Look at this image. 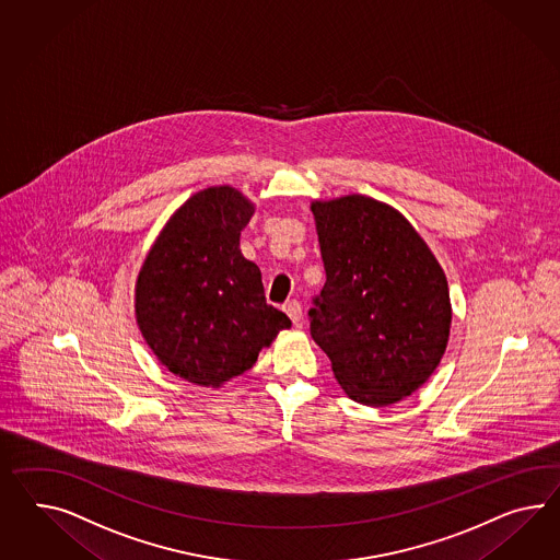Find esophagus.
Masks as SVG:
<instances>
[{"mask_svg": "<svg viewBox=\"0 0 560 560\" xmlns=\"http://www.w3.org/2000/svg\"><path fill=\"white\" fill-rule=\"evenodd\" d=\"M283 312L288 314L289 319L293 322V324H298L300 318H302V303L295 302V300H291V302L283 303Z\"/></svg>", "mask_w": 560, "mask_h": 560, "instance_id": "esophagus-1", "label": "esophagus"}]
</instances>
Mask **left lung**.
<instances>
[{
    "label": "left lung",
    "mask_w": 560,
    "mask_h": 560,
    "mask_svg": "<svg viewBox=\"0 0 560 560\" xmlns=\"http://www.w3.org/2000/svg\"><path fill=\"white\" fill-rule=\"evenodd\" d=\"M326 283L310 332L348 397L389 406L434 373L451 332L446 277L394 208L348 196L312 206Z\"/></svg>",
    "instance_id": "8db88e82"
}]
</instances>
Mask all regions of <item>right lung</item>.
<instances>
[{
    "label": "right lung",
    "mask_w": 560,
    "mask_h": 560,
    "mask_svg": "<svg viewBox=\"0 0 560 560\" xmlns=\"http://www.w3.org/2000/svg\"><path fill=\"white\" fill-rule=\"evenodd\" d=\"M250 215L232 187L199 191L168 220L138 275L140 332L171 373L197 385L242 375L291 326L267 303L257 265L242 257Z\"/></svg>",
    "instance_id": "add662e5"
}]
</instances>
